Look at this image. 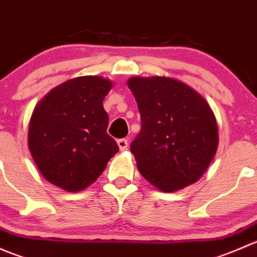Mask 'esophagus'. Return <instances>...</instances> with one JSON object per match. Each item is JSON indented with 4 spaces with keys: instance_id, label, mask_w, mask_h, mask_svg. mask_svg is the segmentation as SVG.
Here are the masks:
<instances>
[{
    "instance_id": "1",
    "label": "esophagus",
    "mask_w": 257,
    "mask_h": 257,
    "mask_svg": "<svg viewBox=\"0 0 257 257\" xmlns=\"http://www.w3.org/2000/svg\"><path fill=\"white\" fill-rule=\"evenodd\" d=\"M116 143H118V147L120 150H125L128 148V141L126 139H118Z\"/></svg>"
}]
</instances>
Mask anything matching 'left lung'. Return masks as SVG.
<instances>
[{"instance_id": "obj_1", "label": "left lung", "mask_w": 257, "mask_h": 257, "mask_svg": "<svg viewBox=\"0 0 257 257\" xmlns=\"http://www.w3.org/2000/svg\"><path fill=\"white\" fill-rule=\"evenodd\" d=\"M128 87L142 119L141 133L131 144L141 174L165 193L198 181L219 144L208 102L185 83L168 77H133Z\"/></svg>"}]
</instances>
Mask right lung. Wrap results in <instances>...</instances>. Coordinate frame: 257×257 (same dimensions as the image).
Returning a JSON list of instances; mask_svg holds the SVG:
<instances>
[{"mask_svg": "<svg viewBox=\"0 0 257 257\" xmlns=\"http://www.w3.org/2000/svg\"><path fill=\"white\" fill-rule=\"evenodd\" d=\"M112 82L77 77L53 88L36 105L28 126V148L41 174L67 191L94 183L119 150L107 133L103 99Z\"/></svg>", "mask_w": 257, "mask_h": 257, "instance_id": "right-lung-1", "label": "right lung"}]
</instances>
